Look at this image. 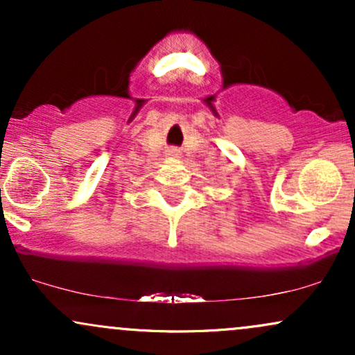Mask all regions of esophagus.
Segmentation results:
<instances>
[{"label": "esophagus", "mask_w": 355, "mask_h": 355, "mask_svg": "<svg viewBox=\"0 0 355 355\" xmlns=\"http://www.w3.org/2000/svg\"><path fill=\"white\" fill-rule=\"evenodd\" d=\"M168 157L170 158H177L178 157V152H177V150H168Z\"/></svg>", "instance_id": "1"}]
</instances>
